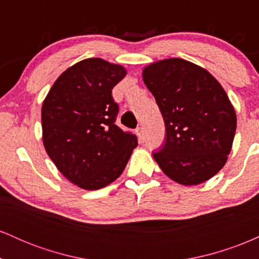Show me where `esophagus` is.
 I'll return each mask as SVG.
<instances>
[{"mask_svg":"<svg viewBox=\"0 0 259 259\" xmlns=\"http://www.w3.org/2000/svg\"><path fill=\"white\" fill-rule=\"evenodd\" d=\"M136 134H138L140 142H144V141H145V132H144V127H142V126L138 127V129H136Z\"/></svg>","mask_w":259,"mask_h":259,"instance_id":"obj_1","label":"esophagus"}]
</instances>
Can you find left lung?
I'll return each mask as SVG.
<instances>
[{
    "mask_svg": "<svg viewBox=\"0 0 259 259\" xmlns=\"http://www.w3.org/2000/svg\"><path fill=\"white\" fill-rule=\"evenodd\" d=\"M165 125L153 158L170 179L197 185L218 173L230 153L236 114L222 85L203 68L181 58L144 69Z\"/></svg>",
    "mask_w": 259,
    "mask_h": 259,
    "instance_id": "1",
    "label": "left lung"
}]
</instances>
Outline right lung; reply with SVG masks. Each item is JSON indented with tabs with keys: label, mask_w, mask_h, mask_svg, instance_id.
<instances>
[{
	"label": "right lung",
	"mask_w": 259,
	"mask_h": 259,
	"mask_svg": "<svg viewBox=\"0 0 259 259\" xmlns=\"http://www.w3.org/2000/svg\"><path fill=\"white\" fill-rule=\"evenodd\" d=\"M125 74L121 65L84 59L56 80L44 101L46 152L58 170L81 189L113 183L138 146L135 134L115 125L119 106L112 89Z\"/></svg>",
	"instance_id": "right-lung-1"
}]
</instances>
